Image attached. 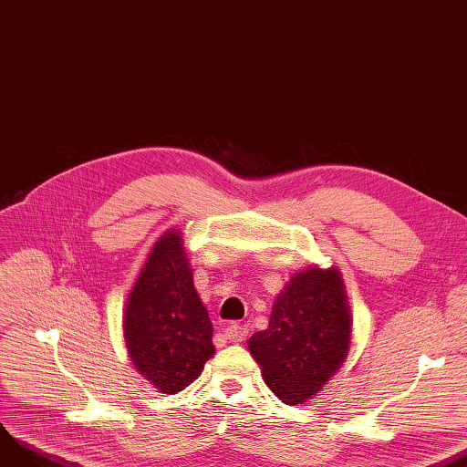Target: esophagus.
Listing matches in <instances>:
<instances>
[{
    "label": "esophagus",
    "instance_id": "1",
    "mask_svg": "<svg viewBox=\"0 0 467 467\" xmlns=\"http://www.w3.org/2000/svg\"><path fill=\"white\" fill-rule=\"evenodd\" d=\"M247 327L245 325H237V323H234V325H228L226 328H224V337H226V340H230V342H243L247 338Z\"/></svg>",
    "mask_w": 467,
    "mask_h": 467
}]
</instances>
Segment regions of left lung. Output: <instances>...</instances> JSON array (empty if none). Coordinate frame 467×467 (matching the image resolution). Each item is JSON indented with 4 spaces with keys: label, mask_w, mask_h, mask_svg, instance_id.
<instances>
[{
    "label": "left lung",
    "mask_w": 467,
    "mask_h": 467,
    "mask_svg": "<svg viewBox=\"0 0 467 467\" xmlns=\"http://www.w3.org/2000/svg\"><path fill=\"white\" fill-rule=\"evenodd\" d=\"M353 319L340 270L312 264L293 274L274 300L268 328L247 346L285 405L316 397L348 359Z\"/></svg>",
    "instance_id": "left-lung-1"
}]
</instances>
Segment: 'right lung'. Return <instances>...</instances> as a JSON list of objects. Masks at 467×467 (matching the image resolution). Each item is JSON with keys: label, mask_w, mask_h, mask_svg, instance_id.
I'll list each match as a JSON object with an SVG mask.
<instances>
[{"label": "right lung", "mask_w": 467, "mask_h": 467, "mask_svg": "<svg viewBox=\"0 0 467 467\" xmlns=\"http://www.w3.org/2000/svg\"><path fill=\"white\" fill-rule=\"evenodd\" d=\"M123 338L135 368L167 395L195 382L214 355L182 232L171 228L151 245L125 302Z\"/></svg>", "instance_id": "add662e5"}]
</instances>
